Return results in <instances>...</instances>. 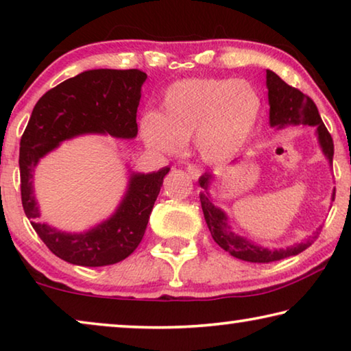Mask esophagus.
<instances>
[{
    "mask_svg": "<svg viewBox=\"0 0 351 351\" xmlns=\"http://www.w3.org/2000/svg\"><path fill=\"white\" fill-rule=\"evenodd\" d=\"M187 173L190 175V178H193V180H197V178L201 176V169L198 165H189L187 167Z\"/></svg>",
    "mask_w": 351,
    "mask_h": 351,
    "instance_id": "obj_1",
    "label": "esophagus"
}]
</instances>
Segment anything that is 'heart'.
<instances>
[{"label": "heart", "instance_id": "heart-1", "mask_svg": "<svg viewBox=\"0 0 351 351\" xmlns=\"http://www.w3.org/2000/svg\"><path fill=\"white\" fill-rule=\"evenodd\" d=\"M258 114L260 97L245 80H181L165 91L161 111L142 116L141 134L165 153L181 152L197 138L201 156L224 161L246 144Z\"/></svg>", "mask_w": 351, "mask_h": 351}]
</instances>
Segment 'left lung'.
Returning a JSON list of instances; mask_svg holds the SVG:
<instances>
[{
	"instance_id": "obj_1",
	"label": "left lung",
	"mask_w": 351,
	"mask_h": 351,
	"mask_svg": "<svg viewBox=\"0 0 351 351\" xmlns=\"http://www.w3.org/2000/svg\"><path fill=\"white\" fill-rule=\"evenodd\" d=\"M266 86H268L271 127L283 128L288 123H294V125L304 123V125L316 127L319 145L331 165L332 154H335V144H332L331 134L319 116L316 104L306 94L285 83L280 77L269 69H266ZM210 180L212 175L204 173L198 181L199 186L204 189V192L199 193V201L201 207H203L207 228H209L212 239L215 240L217 245L223 247L224 251H228L230 255H234L235 258L251 261V263H271V261L300 254L306 247H310L314 240L317 239L320 229L316 230L311 237H308L305 243H299V245L289 246L287 249H268L254 245V243L230 230V226L228 224V215L210 201L209 193H207ZM331 199L335 201V192L331 195Z\"/></svg>"
}]
</instances>
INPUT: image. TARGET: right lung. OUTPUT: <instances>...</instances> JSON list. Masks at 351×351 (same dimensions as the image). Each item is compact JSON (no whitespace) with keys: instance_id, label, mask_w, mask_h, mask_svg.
<instances>
[{"instance_id":"obj_1","label":"right lung","mask_w":351,"mask_h":351,"mask_svg":"<svg viewBox=\"0 0 351 351\" xmlns=\"http://www.w3.org/2000/svg\"><path fill=\"white\" fill-rule=\"evenodd\" d=\"M147 74L139 69H91L62 82L34 106L20 142L21 203L32 228L52 254L79 266H106L125 260L139 246L148 218L170 167L153 173H132L121 204L104 223L69 234L37 223L34 170L41 158L63 141L80 134H110L133 139L136 112Z\"/></svg>"}]
</instances>
